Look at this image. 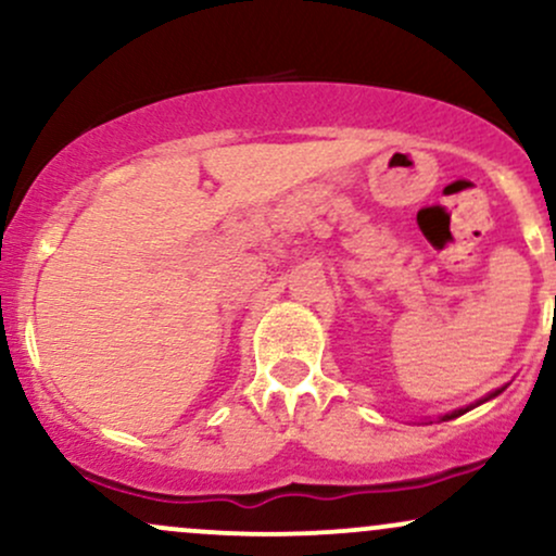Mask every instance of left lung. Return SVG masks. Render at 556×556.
<instances>
[{"label": "left lung", "instance_id": "1", "mask_svg": "<svg viewBox=\"0 0 556 556\" xmlns=\"http://www.w3.org/2000/svg\"><path fill=\"white\" fill-rule=\"evenodd\" d=\"M504 392V387L502 389H496V392H491V394H486V397L483 400H478L476 405H481V402H486V400H491V397H496V394H502ZM476 405H468V407H460V410H452V413H446V416H442L439 420H452V418H457V416H463V413H468L470 407H476Z\"/></svg>", "mask_w": 556, "mask_h": 556}]
</instances>
